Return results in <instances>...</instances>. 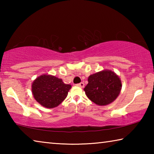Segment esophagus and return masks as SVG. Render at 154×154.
<instances>
[{
  "instance_id": "obj_1",
  "label": "esophagus",
  "mask_w": 154,
  "mask_h": 154,
  "mask_svg": "<svg viewBox=\"0 0 154 154\" xmlns=\"http://www.w3.org/2000/svg\"><path fill=\"white\" fill-rule=\"evenodd\" d=\"M76 85L78 87H80V88H84V83L81 82L79 83H77V84H76Z\"/></svg>"
}]
</instances>
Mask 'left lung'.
<instances>
[{
    "mask_svg": "<svg viewBox=\"0 0 154 154\" xmlns=\"http://www.w3.org/2000/svg\"><path fill=\"white\" fill-rule=\"evenodd\" d=\"M121 88L122 83L118 75L111 71H103L88 77V83L84 91L90 100L103 106L116 100Z\"/></svg>",
    "mask_w": 154,
    "mask_h": 154,
    "instance_id": "left-lung-1",
    "label": "left lung"
}]
</instances>
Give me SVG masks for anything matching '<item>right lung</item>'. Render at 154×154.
I'll return each instance as SVG.
<instances>
[{
  "label": "right lung",
  "instance_id": "add662e5",
  "mask_svg": "<svg viewBox=\"0 0 154 154\" xmlns=\"http://www.w3.org/2000/svg\"><path fill=\"white\" fill-rule=\"evenodd\" d=\"M71 88V85L65 84L61 79L43 75L34 81L32 92L38 103L51 109L59 105L66 98Z\"/></svg>",
  "mask_w": 154,
  "mask_h": 154
}]
</instances>
